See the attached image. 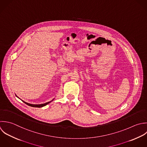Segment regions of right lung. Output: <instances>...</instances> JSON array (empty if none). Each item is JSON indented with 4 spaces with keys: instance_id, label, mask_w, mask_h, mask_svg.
I'll use <instances>...</instances> for the list:
<instances>
[{
    "instance_id": "right-lung-1",
    "label": "right lung",
    "mask_w": 147,
    "mask_h": 147,
    "mask_svg": "<svg viewBox=\"0 0 147 147\" xmlns=\"http://www.w3.org/2000/svg\"><path fill=\"white\" fill-rule=\"evenodd\" d=\"M52 101H53V100ZM52 101H49V102H46V103H45V104H30L27 103V102H24V101H23V102H24L26 104L28 105V106H30V107H32L41 108V107H44V106H45V105H47L48 104H49L50 102H51Z\"/></svg>"
}]
</instances>
